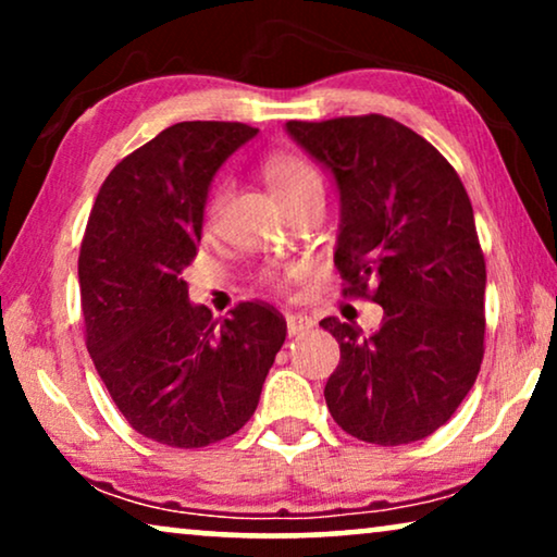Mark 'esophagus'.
<instances>
[{
  "label": "esophagus",
  "mask_w": 557,
  "mask_h": 557,
  "mask_svg": "<svg viewBox=\"0 0 557 557\" xmlns=\"http://www.w3.org/2000/svg\"><path fill=\"white\" fill-rule=\"evenodd\" d=\"M286 330H288V337H299V334H307L309 330H314V319L292 311V314H286Z\"/></svg>",
  "instance_id": "esophagus-1"
}]
</instances>
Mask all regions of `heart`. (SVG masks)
Listing matches in <instances>:
<instances>
[{"label": "heart", "instance_id": "1", "mask_svg": "<svg viewBox=\"0 0 557 557\" xmlns=\"http://www.w3.org/2000/svg\"><path fill=\"white\" fill-rule=\"evenodd\" d=\"M263 172H265V180H269V187L273 189V195H276L284 205L301 200V197L309 193H322V177H319L317 166L311 164L309 159L292 154V151H276V154H271L265 159ZM223 200H225V187L218 185L212 189L208 200L210 223L218 218L220 208H223Z\"/></svg>", "mask_w": 557, "mask_h": 557}]
</instances>
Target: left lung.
<instances>
[{"instance_id":"8db88e82","label":"left lung","mask_w":557,"mask_h":557,"mask_svg":"<svg viewBox=\"0 0 557 557\" xmlns=\"http://www.w3.org/2000/svg\"><path fill=\"white\" fill-rule=\"evenodd\" d=\"M286 132L337 182L334 265L345 296L385 311L372 334L337 317L319 322L339 342L326 408L368 444L431 436L467 398L484 357L486 265L467 189L433 144L380 113L288 121Z\"/></svg>"}]
</instances>
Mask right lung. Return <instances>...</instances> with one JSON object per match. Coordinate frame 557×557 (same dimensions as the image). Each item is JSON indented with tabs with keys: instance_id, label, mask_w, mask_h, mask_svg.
<instances>
[{
	"instance_id": "right-lung-1",
	"label": "right lung",
	"mask_w": 557,
	"mask_h": 557,
	"mask_svg": "<svg viewBox=\"0 0 557 557\" xmlns=\"http://www.w3.org/2000/svg\"><path fill=\"white\" fill-rule=\"evenodd\" d=\"M258 128L182 121L113 166L78 256L86 345L128 425L157 444L202 448L250 421L286 322L261 301L227 319L189 304L210 182Z\"/></svg>"
}]
</instances>
